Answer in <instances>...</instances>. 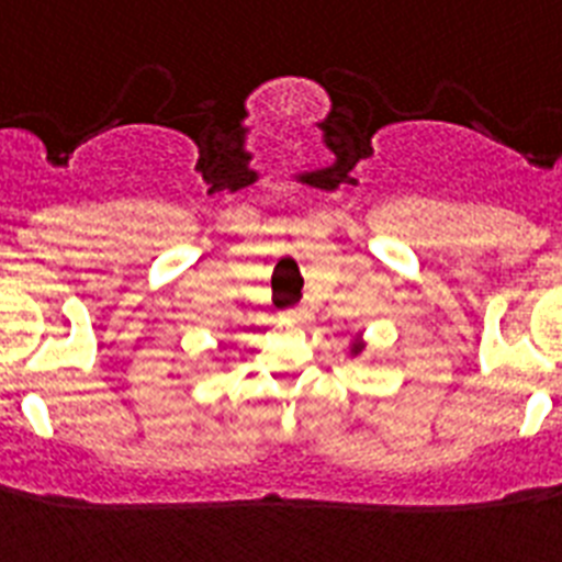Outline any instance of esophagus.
<instances>
[{"instance_id":"1","label":"esophagus","mask_w":562,"mask_h":562,"mask_svg":"<svg viewBox=\"0 0 562 562\" xmlns=\"http://www.w3.org/2000/svg\"><path fill=\"white\" fill-rule=\"evenodd\" d=\"M282 316H285V319H300L302 308H288V311H282Z\"/></svg>"}]
</instances>
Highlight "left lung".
Wrapping results in <instances>:
<instances>
[{"mask_svg":"<svg viewBox=\"0 0 562 562\" xmlns=\"http://www.w3.org/2000/svg\"><path fill=\"white\" fill-rule=\"evenodd\" d=\"M359 350H362V345H353V353H359Z\"/></svg>","mask_w":562,"mask_h":562,"instance_id":"obj_1","label":"left lung"}]
</instances>
